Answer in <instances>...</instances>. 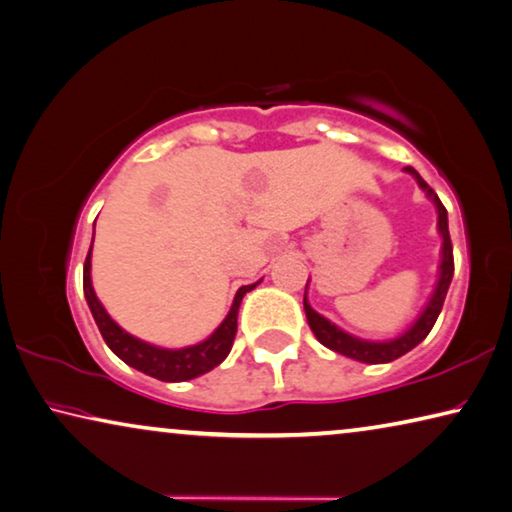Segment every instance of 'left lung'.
<instances>
[{"label": "left lung", "instance_id": "obj_1", "mask_svg": "<svg viewBox=\"0 0 512 512\" xmlns=\"http://www.w3.org/2000/svg\"><path fill=\"white\" fill-rule=\"evenodd\" d=\"M406 170L413 174L417 179V183L426 190V195H429L435 206H438V229L442 233V263H440V279H438V288H435L433 297L429 301V306L424 308V313L420 315V320H417L410 329L401 335L397 340H390V342H367V340H358L354 335H349L345 331H340L338 326L331 324L326 317H322L320 313H315L311 306H308V301L304 297V311H306V320L308 326H311V331L315 333V338L322 342L324 347H329L335 354H342L347 358H354L358 363H392V360H397L399 356L408 354L410 349L420 345V342L426 338V335L431 333L435 320H438V315L442 311V304H445V297H447V290H449V283H451V276H454V247H451V238H449V224H447V208L442 206V201L438 199V195L429 188V183H426L420 174H417L413 167H406Z\"/></svg>", "mask_w": 512, "mask_h": 512}]
</instances>
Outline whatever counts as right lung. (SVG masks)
<instances>
[{
    "label": "right lung",
    "instance_id": "1",
    "mask_svg": "<svg viewBox=\"0 0 512 512\" xmlns=\"http://www.w3.org/2000/svg\"><path fill=\"white\" fill-rule=\"evenodd\" d=\"M254 288H256V283L254 286H242L238 290L229 315H226V320L217 326L215 333L208 340L199 342V345L186 347V349H161V347L147 345V342L133 338V335L122 331L120 326H117L111 317H108V313L104 311V306L99 304V299L90 283V251L86 256V263H83V295H86L90 313H92V317H95L99 333H102L106 345L111 347L115 356H120L127 365L136 367L138 372L149 374V376H154V379L167 381V383L195 379V376L211 372L213 367L220 365L222 360L229 356L233 338H236V331H238L240 301H242V297H245V292L254 290Z\"/></svg>",
    "mask_w": 512,
    "mask_h": 512
}]
</instances>
